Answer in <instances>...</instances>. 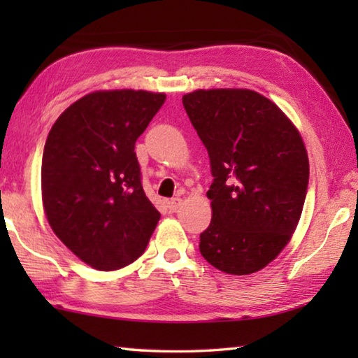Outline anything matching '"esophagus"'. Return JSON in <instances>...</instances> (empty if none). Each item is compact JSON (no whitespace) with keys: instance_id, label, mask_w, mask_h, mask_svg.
Masks as SVG:
<instances>
[{"instance_id":"34e87169","label":"esophagus","mask_w":358,"mask_h":358,"mask_svg":"<svg viewBox=\"0 0 358 358\" xmlns=\"http://www.w3.org/2000/svg\"><path fill=\"white\" fill-rule=\"evenodd\" d=\"M167 205H169V210H171V211H177L180 208V205H181V199L173 197V199H171V201H169Z\"/></svg>"}]
</instances>
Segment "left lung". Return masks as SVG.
<instances>
[{
    "mask_svg": "<svg viewBox=\"0 0 358 358\" xmlns=\"http://www.w3.org/2000/svg\"><path fill=\"white\" fill-rule=\"evenodd\" d=\"M183 106L213 175V216L199 250L224 273L262 270L299 224L310 180L305 143L281 108L252 90H197Z\"/></svg>",
    "mask_w": 358,
    "mask_h": 358,
    "instance_id": "left-lung-1",
    "label": "left lung"
}]
</instances>
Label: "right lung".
<instances>
[{
  "label": "right lung",
  "mask_w": 358,
  "mask_h": 358,
  "mask_svg": "<svg viewBox=\"0 0 358 358\" xmlns=\"http://www.w3.org/2000/svg\"><path fill=\"white\" fill-rule=\"evenodd\" d=\"M164 101V93L142 90L94 92L66 108L48 132L41 169L48 224L96 270L134 262L159 221L134 148Z\"/></svg>",
  "instance_id": "right-lung-1"
}]
</instances>
